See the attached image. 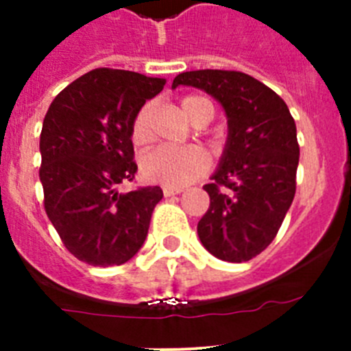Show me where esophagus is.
I'll return each mask as SVG.
<instances>
[{"instance_id":"esophagus-1","label":"esophagus","mask_w":351,"mask_h":351,"mask_svg":"<svg viewBox=\"0 0 351 351\" xmlns=\"http://www.w3.org/2000/svg\"><path fill=\"white\" fill-rule=\"evenodd\" d=\"M181 191L182 190H178V188H169V186L163 188V195H165V197H173V195H179Z\"/></svg>"}]
</instances>
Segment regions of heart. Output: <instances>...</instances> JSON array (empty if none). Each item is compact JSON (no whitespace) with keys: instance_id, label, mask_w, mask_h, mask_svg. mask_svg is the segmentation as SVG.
Instances as JSON below:
<instances>
[{"instance_id":"obj_1","label":"heart","mask_w":351,"mask_h":351,"mask_svg":"<svg viewBox=\"0 0 351 351\" xmlns=\"http://www.w3.org/2000/svg\"><path fill=\"white\" fill-rule=\"evenodd\" d=\"M182 112L193 125H209L214 117L213 101L206 96H186L181 101ZM154 105H142L132 123L133 144L145 145L153 138ZM209 158L200 147H170L161 145L142 156L141 172L147 181L169 188H182L206 173Z\"/></svg>"}]
</instances>
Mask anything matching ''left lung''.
<instances>
[{"instance_id":"8db88e82","label":"left lung","mask_w":351,"mask_h":351,"mask_svg":"<svg viewBox=\"0 0 351 351\" xmlns=\"http://www.w3.org/2000/svg\"><path fill=\"white\" fill-rule=\"evenodd\" d=\"M178 86L206 91L228 119L219 167L204 186L210 204L197 226L200 243L216 258L247 262L274 241L295 197V121L280 96L243 71H184Z\"/></svg>"}]
</instances>
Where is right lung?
Returning a JSON list of instances; mask_svg holds the SVG:
<instances>
[{
    "instance_id": "1",
    "label": "right lung",
    "mask_w": 351,
    "mask_h": 351,
    "mask_svg": "<svg viewBox=\"0 0 351 351\" xmlns=\"http://www.w3.org/2000/svg\"><path fill=\"white\" fill-rule=\"evenodd\" d=\"M167 80L96 68L52 100L40 133L43 206L75 258L110 267L137 255L147 237L160 186L121 193L133 181L132 123Z\"/></svg>"
}]
</instances>
